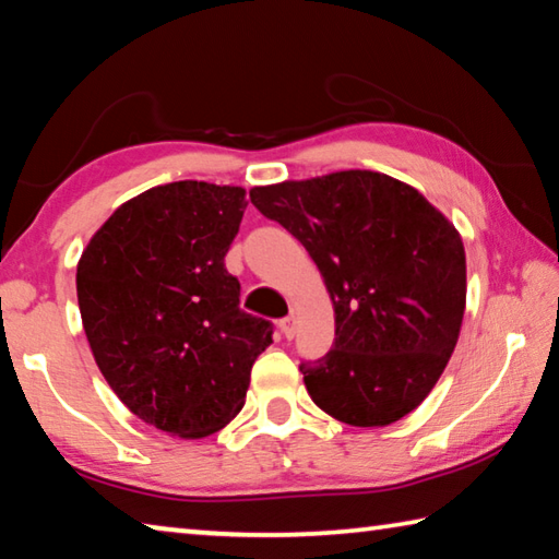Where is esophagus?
I'll use <instances>...</instances> for the list:
<instances>
[{
  "label": "esophagus",
  "mask_w": 559,
  "mask_h": 559,
  "mask_svg": "<svg viewBox=\"0 0 559 559\" xmlns=\"http://www.w3.org/2000/svg\"><path fill=\"white\" fill-rule=\"evenodd\" d=\"M278 328H281V333H283V335H286V337H293V333H296V318H293V316L283 318L281 323H278Z\"/></svg>",
  "instance_id": "esophagus-1"
}]
</instances>
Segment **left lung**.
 I'll use <instances>...</instances> for the list:
<instances>
[{"label":"left lung","instance_id":"1","mask_svg":"<svg viewBox=\"0 0 559 559\" xmlns=\"http://www.w3.org/2000/svg\"><path fill=\"white\" fill-rule=\"evenodd\" d=\"M251 204L306 246L335 310L333 349L302 362L320 409L386 427L427 400L466 310L461 234L412 185L372 169L253 187Z\"/></svg>","mask_w":559,"mask_h":559}]
</instances>
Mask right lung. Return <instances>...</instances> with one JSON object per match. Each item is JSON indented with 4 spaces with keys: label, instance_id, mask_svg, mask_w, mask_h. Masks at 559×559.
Listing matches in <instances>:
<instances>
[{
    "label": "right lung",
    "instance_id": "obj_1",
    "mask_svg": "<svg viewBox=\"0 0 559 559\" xmlns=\"http://www.w3.org/2000/svg\"><path fill=\"white\" fill-rule=\"evenodd\" d=\"M243 189L182 179L120 204L91 236L75 290L110 390L155 429L204 439L241 412L251 367L273 340L243 313L224 266Z\"/></svg>",
    "mask_w": 559,
    "mask_h": 559
}]
</instances>
